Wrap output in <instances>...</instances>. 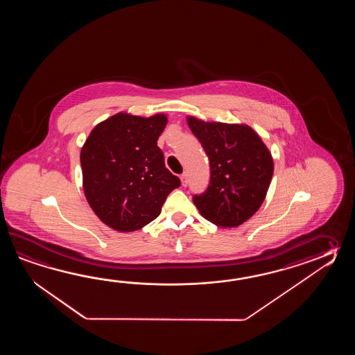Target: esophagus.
Returning a JSON list of instances; mask_svg holds the SVG:
<instances>
[{
    "label": "esophagus",
    "instance_id": "esophagus-1",
    "mask_svg": "<svg viewBox=\"0 0 355 355\" xmlns=\"http://www.w3.org/2000/svg\"><path fill=\"white\" fill-rule=\"evenodd\" d=\"M180 179L182 187H187V185H188V174L184 173V174L181 175Z\"/></svg>",
    "mask_w": 355,
    "mask_h": 355
}]
</instances>
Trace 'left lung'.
Here are the masks:
<instances>
[{"label": "left lung", "instance_id": "1", "mask_svg": "<svg viewBox=\"0 0 355 355\" xmlns=\"http://www.w3.org/2000/svg\"><path fill=\"white\" fill-rule=\"evenodd\" d=\"M187 121L211 166L209 187L193 198L198 211L216 226H240L264 202L274 171L272 153L248 124L204 121L193 115Z\"/></svg>", "mask_w": 355, "mask_h": 355}]
</instances>
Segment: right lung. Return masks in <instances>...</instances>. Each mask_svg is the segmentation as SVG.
<instances>
[{
	"instance_id": "obj_1",
	"label": "right lung",
	"mask_w": 355,
	"mask_h": 355,
	"mask_svg": "<svg viewBox=\"0 0 355 355\" xmlns=\"http://www.w3.org/2000/svg\"><path fill=\"white\" fill-rule=\"evenodd\" d=\"M166 124V114L146 118L121 112L96 124L83 144V193L98 219L114 231L144 228L180 187L157 146Z\"/></svg>"
}]
</instances>
